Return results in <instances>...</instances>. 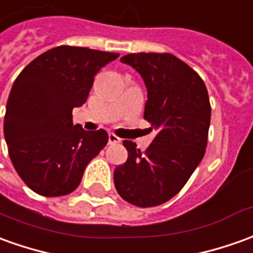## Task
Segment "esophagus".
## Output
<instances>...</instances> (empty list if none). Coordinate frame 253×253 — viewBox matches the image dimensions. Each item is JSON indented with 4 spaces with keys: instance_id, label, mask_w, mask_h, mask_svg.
I'll use <instances>...</instances> for the list:
<instances>
[{
    "instance_id": "34e87169",
    "label": "esophagus",
    "mask_w": 253,
    "mask_h": 253,
    "mask_svg": "<svg viewBox=\"0 0 253 253\" xmlns=\"http://www.w3.org/2000/svg\"><path fill=\"white\" fill-rule=\"evenodd\" d=\"M109 143L110 144H114V143H121V139L117 136L116 133H113V132H110L109 133Z\"/></svg>"
}]
</instances>
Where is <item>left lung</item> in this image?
<instances>
[{
    "instance_id": "left-lung-1",
    "label": "left lung",
    "mask_w": 253,
    "mask_h": 253,
    "mask_svg": "<svg viewBox=\"0 0 253 253\" xmlns=\"http://www.w3.org/2000/svg\"><path fill=\"white\" fill-rule=\"evenodd\" d=\"M121 62L144 80V120L157 136L144 151L124 140L128 160L114 169V184L126 203L157 207L176 196L203 160L211 123L210 96L203 78L172 53H129Z\"/></svg>"
}]
</instances>
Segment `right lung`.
I'll return each mask as SVG.
<instances>
[{
    "label": "right lung",
    "instance_id": "obj_1",
    "mask_svg": "<svg viewBox=\"0 0 253 253\" xmlns=\"http://www.w3.org/2000/svg\"><path fill=\"white\" fill-rule=\"evenodd\" d=\"M120 53L60 45L24 67L10 90L3 135L17 175L43 197L70 194L107 144L104 129L73 125V109L86 102L99 70Z\"/></svg>",
    "mask_w": 253,
    "mask_h": 253
}]
</instances>
